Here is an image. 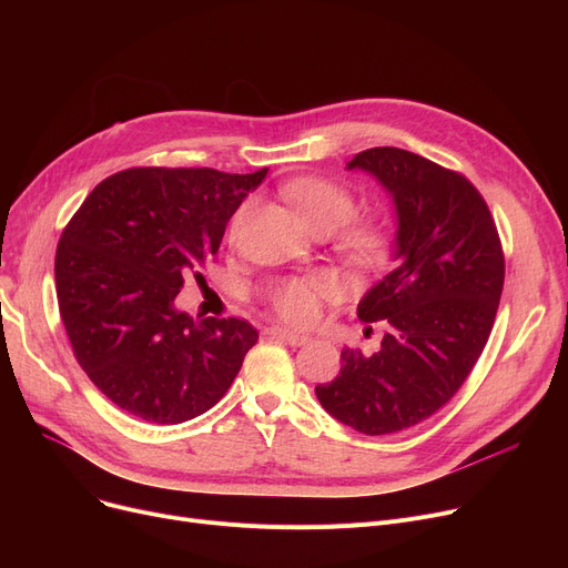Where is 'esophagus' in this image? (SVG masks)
<instances>
[{
    "instance_id": "obj_1",
    "label": "esophagus",
    "mask_w": 568,
    "mask_h": 568,
    "mask_svg": "<svg viewBox=\"0 0 568 568\" xmlns=\"http://www.w3.org/2000/svg\"><path fill=\"white\" fill-rule=\"evenodd\" d=\"M268 336H274L278 341H285L290 345H306L311 341L308 334H296V332L283 329V326H272V329H268Z\"/></svg>"
}]
</instances>
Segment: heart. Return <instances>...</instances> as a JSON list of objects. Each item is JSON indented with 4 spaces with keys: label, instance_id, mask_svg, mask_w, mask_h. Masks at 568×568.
<instances>
[{
    "label": "heart",
    "instance_id": "heart-1",
    "mask_svg": "<svg viewBox=\"0 0 568 568\" xmlns=\"http://www.w3.org/2000/svg\"><path fill=\"white\" fill-rule=\"evenodd\" d=\"M283 195L294 204L304 223L315 232H332L347 223L354 209V200L347 189L322 176H296L283 186ZM251 204L239 209L232 221V234L239 232L244 219L248 216ZM338 246L343 255L356 264L368 266L375 264L384 255V234L379 227L368 223L345 225L338 234ZM329 292V283L322 276H304V278H285L272 285L274 308L294 324H308L320 313V300Z\"/></svg>",
    "mask_w": 568,
    "mask_h": 568
}]
</instances>
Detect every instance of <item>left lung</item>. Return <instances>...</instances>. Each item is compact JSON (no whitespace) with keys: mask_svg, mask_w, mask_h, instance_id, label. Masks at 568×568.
Returning <instances> with one entry per match:
<instances>
[{"mask_svg":"<svg viewBox=\"0 0 568 568\" xmlns=\"http://www.w3.org/2000/svg\"><path fill=\"white\" fill-rule=\"evenodd\" d=\"M347 170L371 174L394 202V268L356 306L359 320L384 324L379 347H345L341 373L315 396L341 424L389 435L449 403L479 362L504 255L488 204L463 174L398 146L366 149Z\"/></svg>","mask_w":568,"mask_h":568,"instance_id":"obj_1","label":"left lung"}]
</instances>
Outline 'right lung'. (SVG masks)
I'll use <instances>...</instances> for the list:
<instances>
[{
  "mask_svg": "<svg viewBox=\"0 0 568 568\" xmlns=\"http://www.w3.org/2000/svg\"><path fill=\"white\" fill-rule=\"evenodd\" d=\"M133 168L87 195L54 257L57 302L75 359L105 398L142 422L182 424L214 407L257 343L244 320H193L184 278L221 246L266 176Z\"/></svg>",
  "mask_w": 568,
  "mask_h": 568,
  "instance_id": "1",
  "label": "right lung"
}]
</instances>
